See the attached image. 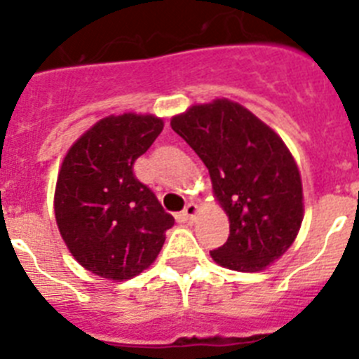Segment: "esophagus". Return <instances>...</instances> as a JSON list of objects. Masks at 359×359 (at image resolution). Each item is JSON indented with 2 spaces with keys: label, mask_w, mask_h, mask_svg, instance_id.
Masks as SVG:
<instances>
[{
  "label": "esophagus",
  "mask_w": 359,
  "mask_h": 359,
  "mask_svg": "<svg viewBox=\"0 0 359 359\" xmlns=\"http://www.w3.org/2000/svg\"><path fill=\"white\" fill-rule=\"evenodd\" d=\"M198 212H199V208L196 203H187L185 208H183L182 214H180V217H182L183 221H192V219L198 215Z\"/></svg>",
  "instance_id": "34e87169"
}]
</instances>
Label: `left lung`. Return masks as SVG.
Wrapping results in <instances>:
<instances>
[{"label":"left lung","instance_id":"left-lung-1","mask_svg":"<svg viewBox=\"0 0 359 359\" xmlns=\"http://www.w3.org/2000/svg\"><path fill=\"white\" fill-rule=\"evenodd\" d=\"M170 128L207 165L230 221L228 241L212 259L236 271L264 269L293 244L304 217L300 172L286 144L226 98L192 106Z\"/></svg>","mask_w":359,"mask_h":359}]
</instances>
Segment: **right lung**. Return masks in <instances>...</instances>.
Listing matches in <instances>:
<instances>
[{
  "label": "right lung",
  "instance_id": "1",
  "mask_svg": "<svg viewBox=\"0 0 359 359\" xmlns=\"http://www.w3.org/2000/svg\"><path fill=\"white\" fill-rule=\"evenodd\" d=\"M163 129L152 115H111L97 122L66 154L55 189V219L81 266L126 280L154 262L174 217L147 185L135 161Z\"/></svg>",
  "mask_w": 359,
  "mask_h": 359
}]
</instances>
